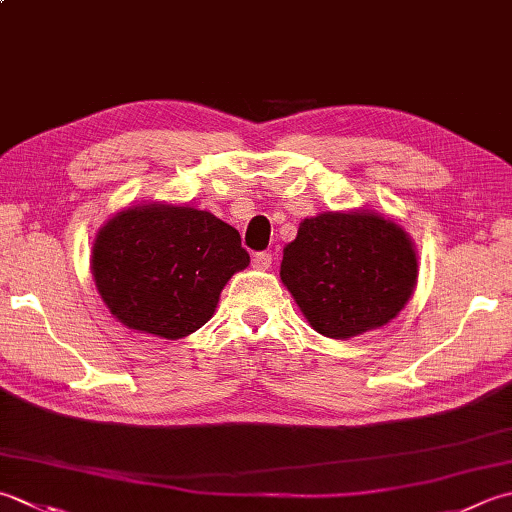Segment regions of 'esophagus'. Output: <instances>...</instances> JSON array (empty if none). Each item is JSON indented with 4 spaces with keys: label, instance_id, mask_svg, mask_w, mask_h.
I'll return each instance as SVG.
<instances>
[{
    "label": "esophagus",
    "instance_id": "esophagus-1",
    "mask_svg": "<svg viewBox=\"0 0 512 512\" xmlns=\"http://www.w3.org/2000/svg\"><path fill=\"white\" fill-rule=\"evenodd\" d=\"M270 264H273V255L270 253H257L253 257V268H257V270H268Z\"/></svg>",
    "mask_w": 512,
    "mask_h": 512
}]
</instances>
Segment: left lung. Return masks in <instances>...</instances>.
<instances>
[{
  "instance_id": "left-lung-1",
  "label": "left lung",
  "mask_w": 512,
  "mask_h": 512,
  "mask_svg": "<svg viewBox=\"0 0 512 512\" xmlns=\"http://www.w3.org/2000/svg\"><path fill=\"white\" fill-rule=\"evenodd\" d=\"M413 239L370 210L304 219L284 248V286L319 335L348 339L388 324L417 286Z\"/></svg>"
}]
</instances>
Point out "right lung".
Instances as JSON below:
<instances>
[{
	"label": "right lung",
	"mask_w": 512,
	"mask_h": 512,
	"mask_svg": "<svg viewBox=\"0 0 512 512\" xmlns=\"http://www.w3.org/2000/svg\"><path fill=\"white\" fill-rule=\"evenodd\" d=\"M250 257L233 226L208 210L139 204L99 228L95 286L124 326L182 339L213 317L219 295Z\"/></svg>",
	"instance_id": "right-lung-1"
}]
</instances>
